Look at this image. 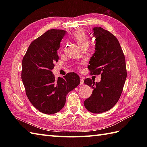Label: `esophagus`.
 Listing matches in <instances>:
<instances>
[{
    "instance_id": "obj_1",
    "label": "esophagus",
    "mask_w": 147,
    "mask_h": 147,
    "mask_svg": "<svg viewBox=\"0 0 147 147\" xmlns=\"http://www.w3.org/2000/svg\"><path fill=\"white\" fill-rule=\"evenodd\" d=\"M83 84H84V80H83V78H80V85H83Z\"/></svg>"
}]
</instances>
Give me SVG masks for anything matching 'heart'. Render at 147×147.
<instances>
[{
    "instance_id": "1",
    "label": "heart",
    "mask_w": 147,
    "mask_h": 147,
    "mask_svg": "<svg viewBox=\"0 0 147 147\" xmlns=\"http://www.w3.org/2000/svg\"><path fill=\"white\" fill-rule=\"evenodd\" d=\"M72 36L81 48H88L90 43V38L88 34L86 33L85 30L78 29L74 31L73 33L72 34Z\"/></svg>"
}]
</instances>
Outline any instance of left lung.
Here are the masks:
<instances>
[{
	"mask_svg": "<svg viewBox=\"0 0 147 147\" xmlns=\"http://www.w3.org/2000/svg\"><path fill=\"white\" fill-rule=\"evenodd\" d=\"M93 30L95 51L88 68L92 74H101V80L98 83L90 78L84 81L93 90L84 105L88 111L99 114L116 104L123 92L127 71L125 57L116 37L101 27H95Z\"/></svg>",
	"mask_w": 147,
	"mask_h": 147,
	"instance_id": "left-lung-1",
	"label": "left lung"
}]
</instances>
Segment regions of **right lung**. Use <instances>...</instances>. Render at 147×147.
I'll list each match as a JSON object with an SVG mask.
<instances>
[{"label":"right lung","instance_id":"1","mask_svg":"<svg viewBox=\"0 0 147 147\" xmlns=\"http://www.w3.org/2000/svg\"><path fill=\"white\" fill-rule=\"evenodd\" d=\"M65 31L50 30L31 43L22 61L21 79L30 102L46 114L64 107L67 93L80 84V77L69 73L56 79L52 70L57 62V50Z\"/></svg>","mask_w":147,"mask_h":147}]
</instances>
